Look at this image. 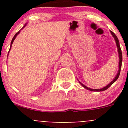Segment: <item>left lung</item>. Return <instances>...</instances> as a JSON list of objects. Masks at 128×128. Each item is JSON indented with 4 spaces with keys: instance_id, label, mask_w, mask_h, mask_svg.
<instances>
[{
    "instance_id": "left-lung-1",
    "label": "left lung",
    "mask_w": 128,
    "mask_h": 128,
    "mask_svg": "<svg viewBox=\"0 0 128 128\" xmlns=\"http://www.w3.org/2000/svg\"><path fill=\"white\" fill-rule=\"evenodd\" d=\"M110 32H111V34H112V36H113V38H114V40H115V41H116V44L117 48H118V54H119V59H120V60H119V70H118V73H117L116 76V77H114V79H113V80H112V82H111L109 84H108L106 86H105V87H104V88H100V89H92V88H88V87H86V86H85V85H84L83 84H82V83H81V82H79V83L81 85H82V87H84L85 88L87 89V90H90V91H93V92H102V91H104V90H106L107 88H109V87H110V86H112V85L114 83V82H115V81L117 79H118V77H119V76H120V71H121V64H122V52H121V48H120V42H119V40H118V38H117V36H116V34H114V33H113V32L110 31Z\"/></svg>"
}]
</instances>
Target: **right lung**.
Listing matches in <instances>:
<instances>
[{"instance_id": "1", "label": "right lung", "mask_w": 128, "mask_h": 128, "mask_svg": "<svg viewBox=\"0 0 128 128\" xmlns=\"http://www.w3.org/2000/svg\"><path fill=\"white\" fill-rule=\"evenodd\" d=\"M26 25V24H24V26H23V28H22V29H23V28H24V26H25ZM22 29H21V30H22ZM20 31H18V32L17 33H16V34H15V36H14V38H12V41H11V44H10V50H9V51H10V49H11V47H12V44H13V42H14V40H15V38H16V36H17V34H18L19 33H20ZM9 51H8V53H9Z\"/></svg>"}]
</instances>
